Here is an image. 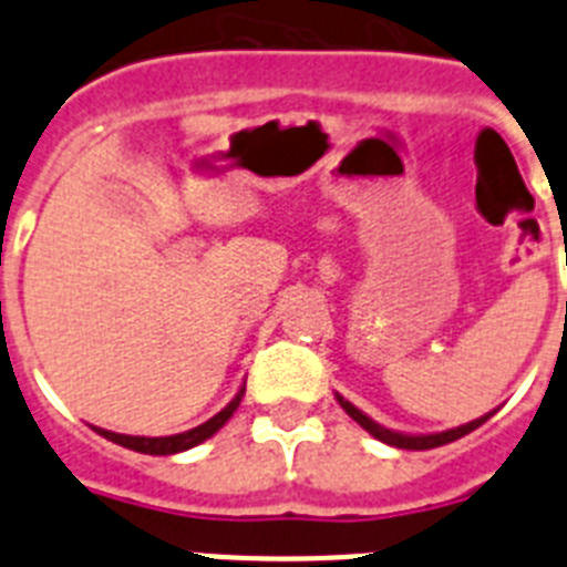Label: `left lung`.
Here are the masks:
<instances>
[{
    "mask_svg": "<svg viewBox=\"0 0 567 567\" xmlns=\"http://www.w3.org/2000/svg\"><path fill=\"white\" fill-rule=\"evenodd\" d=\"M340 403V409H343L349 417L354 420V423H360L365 429V432L372 434V437H378L380 443L385 445H394V449H405V452H425V449H437V445H445V443H454V440L465 437L468 432H474V429H480V425L485 423V420L491 417L494 412L483 414V417L471 420V423H463L457 425V429H449V432H434V434H403V432H392V429H385V425L374 423L369 414H363L354 403H349V400L343 398V394H334Z\"/></svg>",
    "mask_w": 567,
    "mask_h": 567,
    "instance_id": "1",
    "label": "left lung"
}]
</instances>
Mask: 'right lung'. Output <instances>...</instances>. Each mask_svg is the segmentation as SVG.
<instances>
[{
	"mask_svg": "<svg viewBox=\"0 0 567 567\" xmlns=\"http://www.w3.org/2000/svg\"><path fill=\"white\" fill-rule=\"evenodd\" d=\"M244 392H247V383L240 385L238 394H235L233 400H229L227 405H224L221 412L215 414V417H209L207 423L195 425V429H189V432H182V434H169V437H133V434H115V432H107V429H96L93 425V432L102 434L104 440H110V443L115 445H124V449H130V452H138V454H155V457H167V454H178V452H187V449H193V445L204 443V440L213 437L218 429H221L224 423H227L229 417H233V412L238 409L240 398H244Z\"/></svg>",
	"mask_w": 567,
	"mask_h": 567,
	"instance_id": "obj_1",
	"label": "right lung"
}]
</instances>
